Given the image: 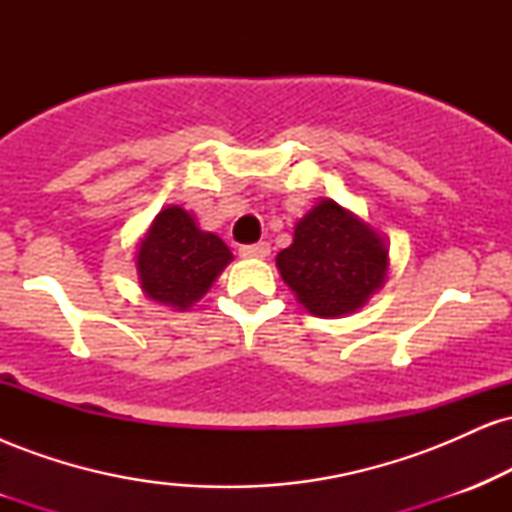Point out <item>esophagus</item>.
Returning a JSON list of instances; mask_svg holds the SVG:
<instances>
[{"mask_svg": "<svg viewBox=\"0 0 512 512\" xmlns=\"http://www.w3.org/2000/svg\"><path fill=\"white\" fill-rule=\"evenodd\" d=\"M240 255L250 257V260H264V257H269V243L243 245V248H240Z\"/></svg>", "mask_w": 512, "mask_h": 512, "instance_id": "obj_1", "label": "esophagus"}]
</instances>
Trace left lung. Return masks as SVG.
Here are the masks:
<instances>
[{
	"label": "left lung",
	"mask_w": 512,
	"mask_h": 512,
	"mask_svg": "<svg viewBox=\"0 0 512 512\" xmlns=\"http://www.w3.org/2000/svg\"><path fill=\"white\" fill-rule=\"evenodd\" d=\"M387 252L385 238L370 223L334 199H322L296 223L293 243L276 255V267L308 313L339 317L356 313L383 289Z\"/></svg>",
	"instance_id": "left-lung-1"
}]
</instances>
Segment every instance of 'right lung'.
Instances as JSON below:
<instances>
[{
    "mask_svg": "<svg viewBox=\"0 0 512 512\" xmlns=\"http://www.w3.org/2000/svg\"><path fill=\"white\" fill-rule=\"evenodd\" d=\"M231 260L219 236L202 231L190 211L170 204L158 211L137 248L139 284L151 301L187 310Z\"/></svg>",
    "mask_w": 512,
    "mask_h": 512,
    "instance_id": "right-lung-1",
    "label": "right lung"
}]
</instances>
